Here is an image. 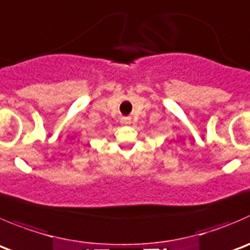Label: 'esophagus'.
<instances>
[{
  "label": "esophagus",
  "mask_w": 250,
  "mask_h": 250,
  "mask_svg": "<svg viewBox=\"0 0 250 250\" xmlns=\"http://www.w3.org/2000/svg\"><path fill=\"white\" fill-rule=\"evenodd\" d=\"M122 123H123V125H129V123H130V120H128V118H123V120H122Z\"/></svg>",
  "instance_id": "34e87169"
}]
</instances>
